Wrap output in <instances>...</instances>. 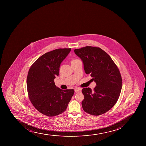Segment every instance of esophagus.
I'll return each instance as SVG.
<instances>
[{
  "instance_id": "34e87169",
  "label": "esophagus",
  "mask_w": 146,
  "mask_h": 146,
  "mask_svg": "<svg viewBox=\"0 0 146 146\" xmlns=\"http://www.w3.org/2000/svg\"><path fill=\"white\" fill-rule=\"evenodd\" d=\"M75 91L76 93H79L81 91V90H80V88H76L75 89Z\"/></svg>"
}]
</instances>
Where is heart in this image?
Instances as JSON below:
<instances>
[{
	"mask_svg": "<svg viewBox=\"0 0 146 146\" xmlns=\"http://www.w3.org/2000/svg\"><path fill=\"white\" fill-rule=\"evenodd\" d=\"M79 60H80L78 59L72 58V59L71 60V64L73 63H75V62H77V61H78Z\"/></svg>",
	"mask_w": 146,
	"mask_h": 146,
	"instance_id": "heart-1",
	"label": "heart"
}]
</instances>
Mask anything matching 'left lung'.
Listing matches in <instances>:
<instances>
[{"label":"left lung","mask_w":146,"mask_h":146,"mask_svg":"<svg viewBox=\"0 0 146 146\" xmlns=\"http://www.w3.org/2000/svg\"><path fill=\"white\" fill-rule=\"evenodd\" d=\"M74 52L83 61L86 73L90 74L97 84L93 90L90 88L82 90L83 109L92 115L104 114L115 105L121 92L122 80L118 67L98 47L85 46Z\"/></svg>","instance_id":"obj_1"}]
</instances>
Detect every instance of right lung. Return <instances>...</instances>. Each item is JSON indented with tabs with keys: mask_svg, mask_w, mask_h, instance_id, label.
<instances>
[{
	"mask_svg": "<svg viewBox=\"0 0 146 146\" xmlns=\"http://www.w3.org/2000/svg\"><path fill=\"white\" fill-rule=\"evenodd\" d=\"M71 48H58L40 56L29 68L27 85L29 100L39 112L54 117L66 111L74 90H61L55 85L60 64Z\"/></svg>",
	"mask_w": 146,
	"mask_h": 146,
	"instance_id": "add662e5",
	"label": "right lung"
}]
</instances>
